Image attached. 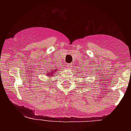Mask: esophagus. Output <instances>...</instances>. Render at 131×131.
<instances>
[{
    "label": "esophagus",
    "instance_id": "1",
    "mask_svg": "<svg viewBox=\"0 0 131 131\" xmlns=\"http://www.w3.org/2000/svg\"><path fill=\"white\" fill-rule=\"evenodd\" d=\"M72 66V63H67V67H68V68H71Z\"/></svg>",
    "mask_w": 131,
    "mask_h": 131
}]
</instances>
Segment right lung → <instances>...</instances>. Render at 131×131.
I'll return each mask as SVG.
<instances>
[{
    "label": "right lung",
    "instance_id": "right-lung-1",
    "mask_svg": "<svg viewBox=\"0 0 131 131\" xmlns=\"http://www.w3.org/2000/svg\"><path fill=\"white\" fill-rule=\"evenodd\" d=\"M53 72H55V71H51V73H51V74H50H50H48V76L50 75V76H52V77H53L52 75V74L53 73Z\"/></svg>",
    "mask_w": 131,
    "mask_h": 131
}]
</instances>
